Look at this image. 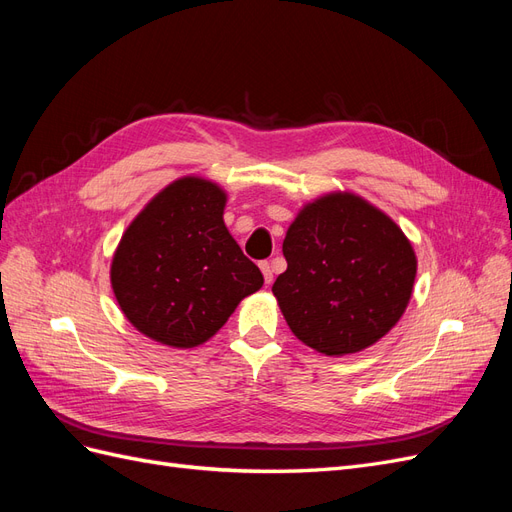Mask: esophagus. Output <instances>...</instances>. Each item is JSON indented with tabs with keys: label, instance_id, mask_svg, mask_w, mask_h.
I'll use <instances>...</instances> for the list:
<instances>
[{
	"label": "esophagus",
	"instance_id": "esophagus-1",
	"mask_svg": "<svg viewBox=\"0 0 512 512\" xmlns=\"http://www.w3.org/2000/svg\"><path fill=\"white\" fill-rule=\"evenodd\" d=\"M260 271H262V275H265V282L267 284H271L273 282V271H271V265H269V262L265 260V262H260Z\"/></svg>",
	"mask_w": 512,
	"mask_h": 512
}]
</instances>
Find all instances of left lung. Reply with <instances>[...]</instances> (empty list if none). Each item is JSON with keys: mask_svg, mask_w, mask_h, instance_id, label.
I'll list each match as a JSON object with an SVG mask.
<instances>
[{"mask_svg": "<svg viewBox=\"0 0 512 512\" xmlns=\"http://www.w3.org/2000/svg\"><path fill=\"white\" fill-rule=\"evenodd\" d=\"M273 294L297 339L327 356L361 352L404 316L416 254L391 215L354 192L305 203L284 239Z\"/></svg>", "mask_w": 512, "mask_h": 512, "instance_id": "8db88e82", "label": "left lung"}]
</instances>
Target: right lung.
<instances>
[{
    "mask_svg": "<svg viewBox=\"0 0 512 512\" xmlns=\"http://www.w3.org/2000/svg\"><path fill=\"white\" fill-rule=\"evenodd\" d=\"M226 200L220 183L185 175L123 230L111 288L126 320L153 342L179 350L209 342L265 284L224 224Z\"/></svg>",
    "mask_w": 512,
    "mask_h": 512,
    "instance_id": "obj_1",
    "label": "right lung"
}]
</instances>
